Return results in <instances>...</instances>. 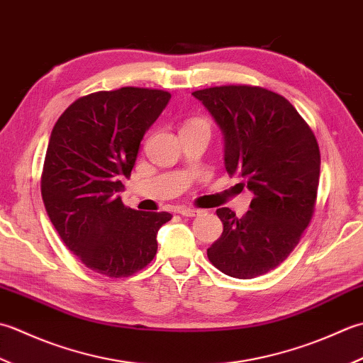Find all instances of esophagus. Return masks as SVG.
<instances>
[{
    "label": "esophagus",
    "mask_w": 363,
    "mask_h": 363,
    "mask_svg": "<svg viewBox=\"0 0 363 363\" xmlns=\"http://www.w3.org/2000/svg\"><path fill=\"white\" fill-rule=\"evenodd\" d=\"M177 213L182 214V216L194 218V216H199V214L202 213V210H199V208H179V210H177Z\"/></svg>",
    "instance_id": "esophagus-1"
}]
</instances>
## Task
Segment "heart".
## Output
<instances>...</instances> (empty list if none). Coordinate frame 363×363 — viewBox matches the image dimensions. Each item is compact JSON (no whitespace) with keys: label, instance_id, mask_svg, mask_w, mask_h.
I'll return each instance as SVG.
<instances>
[{"label":"heart","instance_id":"b5f03b06","mask_svg":"<svg viewBox=\"0 0 363 363\" xmlns=\"http://www.w3.org/2000/svg\"><path fill=\"white\" fill-rule=\"evenodd\" d=\"M191 123H205L202 119H192V121H189L186 125H191Z\"/></svg>","mask_w":363,"mask_h":363}]
</instances>
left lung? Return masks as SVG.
I'll list each match as a JSON object with an SVG mask.
<instances>
[{
    "label": "left lung",
    "instance_id": "obj_1",
    "mask_svg": "<svg viewBox=\"0 0 363 363\" xmlns=\"http://www.w3.org/2000/svg\"><path fill=\"white\" fill-rule=\"evenodd\" d=\"M192 95L223 131L225 171L254 192L242 218L216 210L224 232L206 255L235 279L266 274L291 254L312 220L321 164L316 138L291 103L268 89L219 86Z\"/></svg>",
    "mask_w": 363,
    "mask_h": 363
}]
</instances>
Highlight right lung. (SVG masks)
<instances>
[{
    "mask_svg": "<svg viewBox=\"0 0 363 363\" xmlns=\"http://www.w3.org/2000/svg\"><path fill=\"white\" fill-rule=\"evenodd\" d=\"M171 94L121 87L75 100L59 117L47 147L40 191L51 224L81 263L108 277H128L157 255V233L171 213L125 206L145 131Z\"/></svg>",
    "mask_w": 363,
    "mask_h": 363,
    "instance_id": "right-lung-1",
    "label": "right lung"
}]
</instances>
